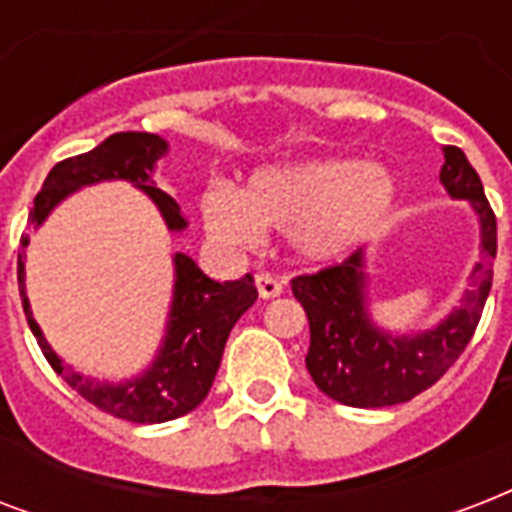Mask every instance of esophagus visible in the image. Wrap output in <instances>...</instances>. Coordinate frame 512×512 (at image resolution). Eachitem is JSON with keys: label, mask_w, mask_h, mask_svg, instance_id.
<instances>
[{"label": "esophagus", "mask_w": 512, "mask_h": 512, "mask_svg": "<svg viewBox=\"0 0 512 512\" xmlns=\"http://www.w3.org/2000/svg\"><path fill=\"white\" fill-rule=\"evenodd\" d=\"M257 292H260V298L263 300H271V298H279L284 292V284L271 276V273H260L257 276Z\"/></svg>", "instance_id": "obj_1"}]
</instances>
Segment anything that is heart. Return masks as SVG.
Segmentation results:
<instances>
[{
	"label": "heart",
	"instance_id": "heart-1",
	"mask_svg": "<svg viewBox=\"0 0 512 512\" xmlns=\"http://www.w3.org/2000/svg\"><path fill=\"white\" fill-rule=\"evenodd\" d=\"M395 193V177L378 163H290L252 174L239 195L212 190L204 220L212 236L233 247L255 244L263 230H282L300 260L330 263L386 220Z\"/></svg>",
	"mask_w": 512,
	"mask_h": 512
}]
</instances>
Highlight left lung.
<instances>
[{"label":"left lung","mask_w":512,"mask_h":512,"mask_svg":"<svg viewBox=\"0 0 512 512\" xmlns=\"http://www.w3.org/2000/svg\"><path fill=\"white\" fill-rule=\"evenodd\" d=\"M443 155L440 182L448 195L470 201L481 220V263L470 276L473 287L446 319L416 335H392L373 325L362 249L341 265L292 279V295L311 327L306 368L314 384L338 403L351 408L408 403L459 360L481 322L491 290V260L497 257V217L467 155L459 147H446Z\"/></svg>","instance_id":"8db88e82"}]
</instances>
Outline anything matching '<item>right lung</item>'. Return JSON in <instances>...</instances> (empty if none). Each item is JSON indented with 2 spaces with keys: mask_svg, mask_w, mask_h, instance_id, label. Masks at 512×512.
Instances as JSON below:
<instances>
[{
  "mask_svg": "<svg viewBox=\"0 0 512 512\" xmlns=\"http://www.w3.org/2000/svg\"><path fill=\"white\" fill-rule=\"evenodd\" d=\"M169 150L166 139L144 131H123L93 147L91 152L74 155L56 163L50 169L45 185L34 198L29 212L31 228H39L48 220L66 195L85 185L107 182V179H126L134 187L150 195L152 204L166 220L169 230H185L187 220L179 212V204L161 187H155L152 171ZM21 247H29V236H21ZM18 290L23 298V311L29 327L37 338L39 349L50 362V368L72 386L74 392L93 403L99 411L115 419L136 421V424H161L185 416L204 403L212 389V381L220 368L222 351L230 330L239 317L257 300V287L252 276H241L239 282H214L209 279L193 257L177 252L174 255V298H171L169 322L163 335L158 357L144 370L142 376L109 384L93 381L61 362L50 349L45 335L31 317L29 298H26V271L18 257Z\"/></svg>",
  "mask_w": 512,
  "mask_h": 512,
  "instance_id": "add662e5",
  "label": "right lung"
}]
</instances>
